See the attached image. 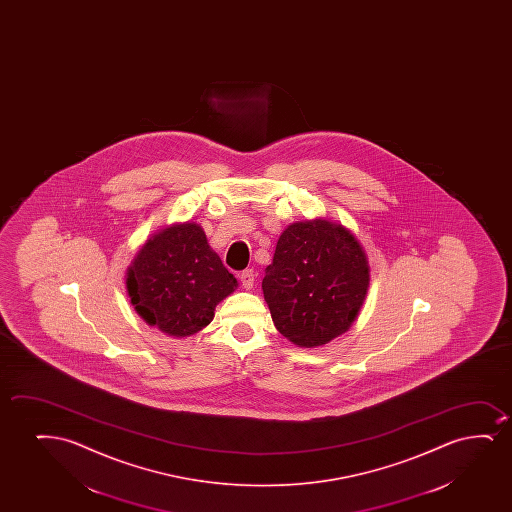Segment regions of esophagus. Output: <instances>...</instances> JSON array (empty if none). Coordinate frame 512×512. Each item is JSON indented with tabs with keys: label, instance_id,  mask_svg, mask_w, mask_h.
<instances>
[{
	"label": "esophagus",
	"instance_id": "34e87169",
	"mask_svg": "<svg viewBox=\"0 0 512 512\" xmlns=\"http://www.w3.org/2000/svg\"><path fill=\"white\" fill-rule=\"evenodd\" d=\"M239 280H241V285L246 290H250L253 287V283H255V274H253L252 269H245L243 273L239 274Z\"/></svg>",
	"mask_w": 512,
	"mask_h": 512
}]
</instances>
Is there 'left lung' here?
Returning a JSON list of instances; mask_svg holds the SVG:
<instances>
[{
	"label": "left lung",
	"instance_id": "1",
	"mask_svg": "<svg viewBox=\"0 0 512 512\" xmlns=\"http://www.w3.org/2000/svg\"><path fill=\"white\" fill-rule=\"evenodd\" d=\"M369 281V259L357 236L343 224L315 218L281 232L262 292L281 336L318 348L350 329Z\"/></svg>",
	"mask_w": 512,
	"mask_h": 512
}]
</instances>
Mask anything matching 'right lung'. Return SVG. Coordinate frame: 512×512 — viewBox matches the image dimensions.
Segmentation results:
<instances>
[{
    "label": "right lung",
    "mask_w": 512,
    "mask_h": 512,
    "mask_svg": "<svg viewBox=\"0 0 512 512\" xmlns=\"http://www.w3.org/2000/svg\"><path fill=\"white\" fill-rule=\"evenodd\" d=\"M238 288L196 222H175L143 243L126 271V290L145 323L171 337L210 325L215 308Z\"/></svg>",
    "instance_id": "1"
}]
</instances>
